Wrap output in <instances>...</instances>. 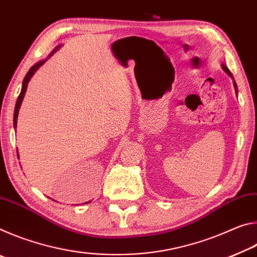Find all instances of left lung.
<instances>
[{
    "mask_svg": "<svg viewBox=\"0 0 257 257\" xmlns=\"http://www.w3.org/2000/svg\"><path fill=\"white\" fill-rule=\"evenodd\" d=\"M222 69H223V71L227 73V75L229 76V77H231V79H232V81H233V86H234V92H236V94L238 93V89H237V84H236V81H234V78H233V76L231 75V72H230V70L228 69V67L225 66V64H222Z\"/></svg>",
    "mask_w": 257,
    "mask_h": 257,
    "instance_id": "1",
    "label": "left lung"
}]
</instances>
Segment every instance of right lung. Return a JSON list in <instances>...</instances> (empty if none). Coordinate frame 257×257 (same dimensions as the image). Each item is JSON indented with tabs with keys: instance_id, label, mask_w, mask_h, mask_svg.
Wrapping results in <instances>:
<instances>
[{
	"instance_id": "right-lung-1",
	"label": "right lung",
	"mask_w": 257,
	"mask_h": 257,
	"mask_svg": "<svg viewBox=\"0 0 257 257\" xmlns=\"http://www.w3.org/2000/svg\"><path fill=\"white\" fill-rule=\"evenodd\" d=\"M61 47V45H59V46H56L55 49L51 52L50 53V55L47 56V59H50L52 55H53L56 51H58L59 49ZM47 59H45V60H42V61H38L37 63H35L34 66L29 69V71L27 72V75H26V77H25V79H24V81H23V87H21V92H20V94H19V96H18V99H17V103H16V107H15V115H14V127L15 128H17V119H18V114H19V108H20V106H21V103H23V101H24V97H25V94H26V90H27V86H28V82H29V80L32 79V77L35 75V72H36L38 69H40L43 64H44L46 61H47ZM18 158H19V154H18ZM87 203H89V202H86V203H84V204H87Z\"/></svg>"
}]
</instances>
